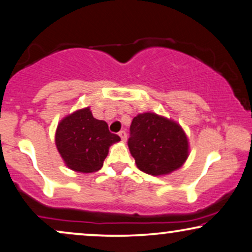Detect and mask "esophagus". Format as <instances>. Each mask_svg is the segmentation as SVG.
Wrapping results in <instances>:
<instances>
[{
  "label": "esophagus",
  "instance_id": "obj_1",
  "mask_svg": "<svg viewBox=\"0 0 252 252\" xmlns=\"http://www.w3.org/2000/svg\"><path fill=\"white\" fill-rule=\"evenodd\" d=\"M119 136H120V138H122L123 141H126V139H127V133L125 132V130H120V132H119Z\"/></svg>",
  "mask_w": 252,
  "mask_h": 252
}]
</instances>
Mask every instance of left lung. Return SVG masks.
I'll return each mask as SVG.
<instances>
[{
  "instance_id": "8db88e82",
  "label": "left lung",
  "mask_w": 252,
  "mask_h": 252,
  "mask_svg": "<svg viewBox=\"0 0 252 252\" xmlns=\"http://www.w3.org/2000/svg\"><path fill=\"white\" fill-rule=\"evenodd\" d=\"M127 143L138 168L153 176L178 169L189 155L182 127L155 113H142L133 119Z\"/></svg>"
}]
</instances>
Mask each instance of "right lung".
Returning a JSON list of instances; mask_svg holds the SVG:
<instances>
[{
	"label": "right lung",
	"instance_id": "right-lung-1",
	"mask_svg": "<svg viewBox=\"0 0 252 252\" xmlns=\"http://www.w3.org/2000/svg\"><path fill=\"white\" fill-rule=\"evenodd\" d=\"M120 141L103 120L94 118L89 107L78 110L59 124L55 143L68 168L94 172L103 166L109 147Z\"/></svg>",
	"mask_w": 252,
	"mask_h": 252
}]
</instances>
